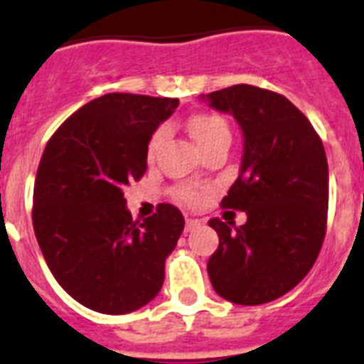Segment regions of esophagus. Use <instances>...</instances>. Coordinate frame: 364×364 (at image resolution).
<instances>
[{
    "label": "esophagus",
    "mask_w": 364,
    "mask_h": 364,
    "mask_svg": "<svg viewBox=\"0 0 364 364\" xmlns=\"http://www.w3.org/2000/svg\"><path fill=\"white\" fill-rule=\"evenodd\" d=\"M198 227H200L198 219L187 217V221H185V232H193V230H196Z\"/></svg>",
    "instance_id": "obj_1"
}]
</instances>
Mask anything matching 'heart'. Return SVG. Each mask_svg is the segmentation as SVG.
I'll return each mask as SVG.
<instances>
[{
    "mask_svg": "<svg viewBox=\"0 0 364 364\" xmlns=\"http://www.w3.org/2000/svg\"><path fill=\"white\" fill-rule=\"evenodd\" d=\"M188 130H191L196 143L204 151H208V149L217 145V143H230V126H228V122L221 115H215V113H198V115H193L188 119ZM164 137L166 128H162V126L151 134L147 143L149 160H153L156 156V153L162 147V143H164ZM176 196L181 202H185V204L196 205L204 200L205 191L202 187H196V185H179L176 188Z\"/></svg>",
    "mask_w": 364,
    "mask_h": 364,
    "instance_id": "1",
    "label": "heart"
}]
</instances>
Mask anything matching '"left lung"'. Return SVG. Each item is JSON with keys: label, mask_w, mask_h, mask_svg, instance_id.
Returning <instances> with one entry per match:
<instances>
[{"label": "left lung", "mask_w": 364, "mask_h": 364, "mask_svg": "<svg viewBox=\"0 0 364 364\" xmlns=\"http://www.w3.org/2000/svg\"><path fill=\"white\" fill-rule=\"evenodd\" d=\"M243 132L240 176L221 208L247 213L242 227L211 219L219 247L208 274L219 296L257 306L279 299L311 270L327 232L328 166L321 137L285 96L234 85L208 96Z\"/></svg>", "instance_id": "obj_1"}]
</instances>
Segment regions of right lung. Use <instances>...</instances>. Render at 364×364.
Returning <instances> with one entry per match:
<instances>
[{
    "label": "right lung",
    "instance_id": "obj_1",
    "mask_svg": "<svg viewBox=\"0 0 364 364\" xmlns=\"http://www.w3.org/2000/svg\"><path fill=\"white\" fill-rule=\"evenodd\" d=\"M179 100L113 92L75 111L37 168L31 221L65 293L100 314L139 310L164 283L185 219L171 204L134 221L122 188L147 170V143Z\"/></svg>",
    "mask_w": 364,
    "mask_h": 364
}]
</instances>
